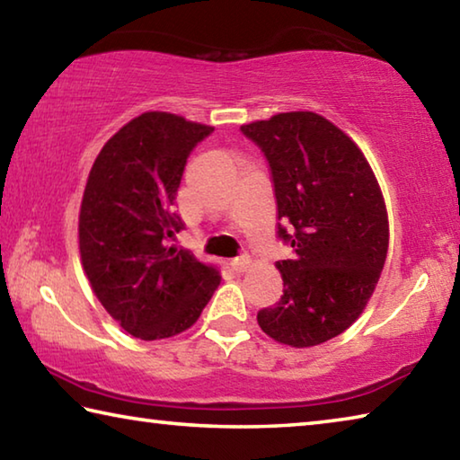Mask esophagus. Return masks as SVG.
Listing matches in <instances>:
<instances>
[{"instance_id":"obj_1","label":"esophagus","mask_w":460,"mask_h":460,"mask_svg":"<svg viewBox=\"0 0 460 460\" xmlns=\"http://www.w3.org/2000/svg\"><path fill=\"white\" fill-rule=\"evenodd\" d=\"M229 266L235 274H243V271H247L249 266H252V260H249V255H241L237 260H231Z\"/></svg>"}]
</instances>
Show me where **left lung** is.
<instances>
[{"label":"left lung","mask_w":460,"mask_h":460,"mask_svg":"<svg viewBox=\"0 0 460 460\" xmlns=\"http://www.w3.org/2000/svg\"><path fill=\"white\" fill-rule=\"evenodd\" d=\"M266 155L278 202V237L294 260L276 263L284 296L258 313L261 331L296 349L347 331L384 270L389 225L384 194L351 137L313 111L241 126Z\"/></svg>","instance_id":"obj_1"}]
</instances>
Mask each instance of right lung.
<instances>
[{
  "instance_id": "1",
  "label": "right lung",
  "mask_w": 460,
  "mask_h": 460,
  "mask_svg": "<svg viewBox=\"0 0 460 460\" xmlns=\"http://www.w3.org/2000/svg\"><path fill=\"white\" fill-rule=\"evenodd\" d=\"M211 126L147 111L109 137L79 215L83 270L101 305L131 337L168 339L199 321L221 282L217 268L170 245L184 227L174 199L192 147Z\"/></svg>"
}]
</instances>
